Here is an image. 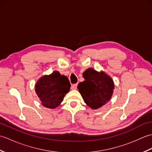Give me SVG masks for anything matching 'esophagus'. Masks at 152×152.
Masks as SVG:
<instances>
[{
    "instance_id": "1",
    "label": "esophagus",
    "mask_w": 152,
    "mask_h": 152,
    "mask_svg": "<svg viewBox=\"0 0 152 152\" xmlns=\"http://www.w3.org/2000/svg\"><path fill=\"white\" fill-rule=\"evenodd\" d=\"M77 83H76V84H73L72 85V86H71V89H72V90H76L77 89Z\"/></svg>"
}]
</instances>
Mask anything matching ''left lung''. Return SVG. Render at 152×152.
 <instances>
[{"instance_id":"1","label":"left lung","mask_w":152,"mask_h":152,"mask_svg":"<svg viewBox=\"0 0 152 152\" xmlns=\"http://www.w3.org/2000/svg\"><path fill=\"white\" fill-rule=\"evenodd\" d=\"M85 80L77 87L86 104L95 110L105 105L113 95L114 83L104 71L98 72L92 68L83 72Z\"/></svg>"}]
</instances>
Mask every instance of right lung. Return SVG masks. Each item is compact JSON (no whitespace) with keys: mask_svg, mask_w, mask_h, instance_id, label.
<instances>
[{"mask_svg":"<svg viewBox=\"0 0 152 152\" xmlns=\"http://www.w3.org/2000/svg\"><path fill=\"white\" fill-rule=\"evenodd\" d=\"M70 88L67 77L55 70L49 75H44L35 84V91L44 107L54 109L62 102Z\"/></svg>","mask_w":152,"mask_h":152,"instance_id":"1","label":"right lung"}]
</instances>
